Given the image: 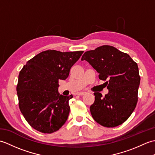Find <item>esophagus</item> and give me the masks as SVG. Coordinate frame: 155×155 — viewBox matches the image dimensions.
<instances>
[{
    "instance_id": "esophagus-1",
    "label": "esophagus",
    "mask_w": 155,
    "mask_h": 155,
    "mask_svg": "<svg viewBox=\"0 0 155 155\" xmlns=\"http://www.w3.org/2000/svg\"><path fill=\"white\" fill-rule=\"evenodd\" d=\"M85 94H86V93H84V92H80V93H77L78 96H83V95H84Z\"/></svg>"
}]
</instances>
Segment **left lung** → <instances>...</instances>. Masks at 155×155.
<instances>
[{
	"instance_id": "left-lung-1",
	"label": "left lung",
	"mask_w": 155,
	"mask_h": 155,
	"mask_svg": "<svg viewBox=\"0 0 155 155\" xmlns=\"http://www.w3.org/2000/svg\"><path fill=\"white\" fill-rule=\"evenodd\" d=\"M87 61L99 74L108 93H94L90 107L94 120L105 127H115L126 121L135 108L140 77L139 67L129 55L109 45L85 52L81 61Z\"/></svg>"
}]
</instances>
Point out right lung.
Here are the masks:
<instances>
[{"label":"right lung","mask_w":155,"mask_h":155,"mask_svg":"<svg viewBox=\"0 0 155 155\" xmlns=\"http://www.w3.org/2000/svg\"><path fill=\"white\" fill-rule=\"evenodd\" d=\"M83 53L45 51L29 60L20 71L16 87L19 108L28 123L39 132H56L67 120L72 95L59 94L58 81L68 77Z\"/></svg>","instance_id":"1"}]
</instances>
